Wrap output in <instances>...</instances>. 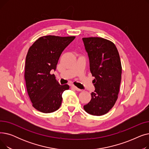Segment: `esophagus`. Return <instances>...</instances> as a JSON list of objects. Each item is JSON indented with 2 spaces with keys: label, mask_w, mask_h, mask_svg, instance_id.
Wrapping results in <instances>:
<instances>
[{
  "label": "esophagus",
  "mask_w": 149,
  "mask_h": 149,
  "mask_svg": "<svg viewBox=\"0 0 149 149\" xmlns=\"http://www.w3.org/2000/svg\"><path fill=\"white\" fill-rule=\"evenodd\" d=\"M71 88H72V89H75V91H81V89H79V88H77L76 86H72Z\"/></svg>",
  "instance_id": "1"
}]
</instances>
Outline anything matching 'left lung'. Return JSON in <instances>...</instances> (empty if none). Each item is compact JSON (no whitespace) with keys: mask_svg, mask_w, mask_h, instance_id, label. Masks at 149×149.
<instances>
[{"mask_svg":"<svg viewBox=\"0 0 149 149\" xmlns=\"http://www.w3.org/2000/svg\"><path fill=\"white\" fill-rule=\"evenodd\" d=\"M88 53L95 91L90 102L83 106L87 113L101 116L107 113L118 98L121 81V63L114 43L101 37L82 38Z\"/></svg>","mask_w":149,"mask_h":149,"instance_id":"obj_1","label":"left lung"}]
</instances>
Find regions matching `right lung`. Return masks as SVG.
Wrapping results in <instances>:
<instances>
[{
  "label": "right lung",
  "instance_id": "add662e5",
  "mask_svg": "<svg viewBox=\"0 0 149 149\" xmlns=\"http://www.w3.org/2000/svg\"><path fill=\"white\" fill-rule=\"evenodd\" d=\"M75 37L46 36L40 37L31 46L25 61V79L33 106L48 113L56 111L61 106L62 93L69 85H60L51 70H56L62 52Z\"/></svg>",
  "mask_w": 149,
  "mask_h": 149
}]
</instances>
